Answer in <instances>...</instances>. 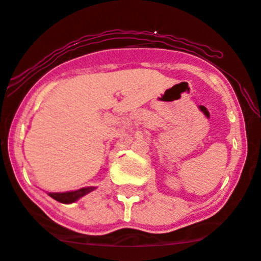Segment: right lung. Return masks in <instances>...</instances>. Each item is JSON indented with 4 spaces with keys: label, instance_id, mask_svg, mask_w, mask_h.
Instances as JSON below:
<instances>
[{
    "label": "right lung",
    "instance_id": "obj_1",
    "mask_svg": "<svg viewBox=\"0 0 261 261\" xmlns=\"http://www.w3.org/2000/svg\"><path fill=\"white\" fill-rule=\"evenodd\" d=\"M96 187H84L80 188V190L76 191H70V192H62V193H48L49 197H52L53 199L58 200V202L64 203V204H69V203H74L76 202L77 199L84 197L85 194L92 192Z\"/></svg>",
    "mask_w": 261,
    "mask_h": 261
}]
</instances>
